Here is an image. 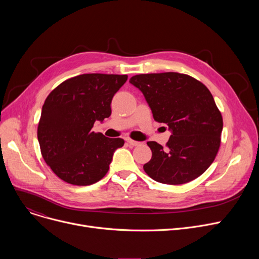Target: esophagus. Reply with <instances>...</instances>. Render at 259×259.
Returning a JSON list of instances; mask_svg holds the SVG:
<instances>
[{
	"instance_id": "1",
	"label": "esophagus",
	"mask_w": 259,
	"mask_h": 259,
	"mask_svg": "<svg viewBox=\"0 0 259 259\" xmlns=\"http://www.w3.org/2000/svg\"><path fill=\"white\" fill-rule=\"evenodd\" d=\"M126 141H127V143L128 144H130L131 146H133V147H135V146H140L142 143L141 142H135V141H133V140H131V139H126Z\"/></svg>"
}]
</instances>
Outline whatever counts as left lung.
Wrapping results in <instances>:
<instances>
[{
	"mask_svg": "<svg viewBox=\"0 0 259 259\" xmlns=\"http://www.w3.org/2000/svg\"><path fill=\"white\" fill-rule=\"evenodd\" d=\"M150 107L153 117L167 124V147L148 142L152 151L145 172L155 182L182 185L205 172L221 146L223 117L209 89L178 72L139 74L130 78Z\"/></svg>",
	"mask_w": 259,
	"mask_h": 259,
	"instance_id": "1",
	"label": "left lung"
}]
</instances>
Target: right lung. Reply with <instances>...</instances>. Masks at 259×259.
<instances>
[{
    "label": "right lung",
    "mask_w": 259,
    "mask_h": 259,
    "mask_svg": "<svg viewBox=\"0 0 259 259\" xmlns=\"http://www.w3.org/2000/svg\"><path fill=\"white\" fill-rule=\"evenodd\" d=\"M127 75L88 73L67 79L47 97L37 127L43 158L57 176L71 185L89 186L109 170L122 139L91 129L111 115L113 95Z\"/></svg>",
    "instance_id": "right-lung-1"
}]
</instances>
